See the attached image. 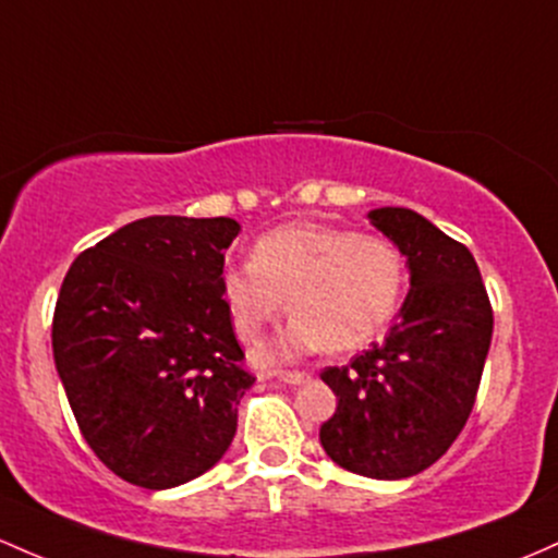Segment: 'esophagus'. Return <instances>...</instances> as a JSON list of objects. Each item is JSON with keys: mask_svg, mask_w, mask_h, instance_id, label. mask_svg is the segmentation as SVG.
Masks as SVG:
<instances>
[{"mask_svg": "<svg viewBox=\"0 0 558 558\" xmlns=\"http://www.w3.org/2000/svg\"><path fill=\"white\" fill-rule=\"evenodd\" d=\"M265 378H278V381L283 384H304L310 376L304 371H275V373H267Z\"/></svg>", "mask_w": 558, "mask_h": 558, "instance_id": "obj_1", "label": "esophagus"}]
</instances>
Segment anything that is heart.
I'll return each instance as SVG.
<instances>
[{"label":"heart","instance_id":"obj_1","mask_svg":"<svg viewBox=\"0 0 558 558\" xmlns=\"http://www.w3.org/2000/svg\"><path fill=\"white\" fill-rule=\"evenodd\" d=\"M219 289L241 341L259 339L289 299V326L256 349L259 363H283L376 339L405 296L408 259L389 238L296 222L262 235L251 262L225 267Z\"/></svg>","mask_w":558,"mask_h":558}]
</instances>
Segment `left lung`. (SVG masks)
<instances>
[{"label": "left lung", "instance_id": "1", "mask_svg": "<svg viewBox=\"0 0 558 558\" xmlns=\"http://www.w3.org/2000/svg\"><path fill=\"white\" fill-rule=\"evenodd\" d=\"M408 256L410 291L381 344L326 368L336 413L320 426L330 461L371 480H405L448 452L466 426L493 341L480 267L410 209L368 214Z\"/></svg>", "mask_w": 558, "mask_h": 558}]
</instances>
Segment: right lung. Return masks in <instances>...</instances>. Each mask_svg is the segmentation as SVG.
Returning <instances> with one entry per match:
<instances>
[{
    "instance_id": "right-lung-1",
    "label": "right lung",
    "mask_w": 558,
    "mask_h": 558,
    "mask_svg": "<svg viewBox=\"0 0 558 558\" xmlns=\"http://www.w3.org/2000/svg\"><path fill=\"white\" fill-rule=\"evenodd\" d=\"M241 225L145 217L73 259L52 317L54 368L82 437L130 485L167 489L230 448L243 371L219 278Z\"/></svg>"
}]
</instances>
